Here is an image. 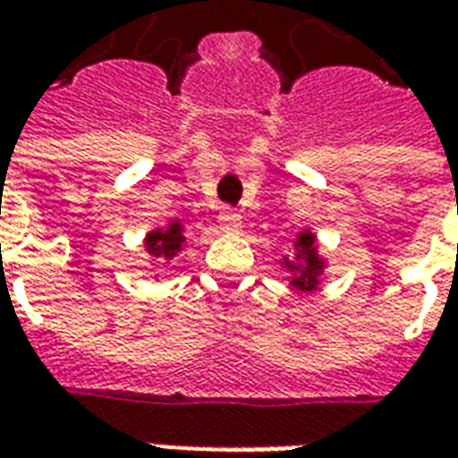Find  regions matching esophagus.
Instances as JSON below:
<instances>
[{
  "label": "esophagus",
  "mask_w": 458,
  "mask_h": 458,
  "mask_svg": "<svg viewBox=\"0 0 458 458\" xmlns=\"http://www.w3.org/2000/svg\"><path fill=\"white\" fill-rule=\"evenodd\" d=\"M218 225L223 233H238L240 225H242V220H240V216L235 213V210H223L218 216Z\"/></svg>",
  "instance_id": "34e87169"
}]
</instances>
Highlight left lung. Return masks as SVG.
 <instances>
[{
	"mask_svg": "<svg viewBox=\"0 0 458 458\" xmlns=\"http://www.w3.org/2000/svg\"><path fill=\"white\" fill-rule=\"evenodd\" d=\"M279 267L289 275V287L299 294H309L321 289V277L328 269V259L321 255L317 233L301 228L292 240L287 255H282Z\"/></svg>",
	"mask_w": 458,
	"mask_h": 458,
	"instance_id": "8db88e82",
	"label": "left lung"
}]
</instances>
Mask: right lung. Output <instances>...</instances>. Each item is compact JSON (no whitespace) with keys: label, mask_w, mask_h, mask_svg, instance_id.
<instances>
[{"label":"right lung","mask_w":458,"mask_h":458,"mask_svg":"<svg viewBox=\"0 0 458 458\" xmlns=\"http://www.w3.org/2000/svg\"><path fill=\"white\" fill-rule=\"evenodd\" d=\"M144 250L151 259H161L164 265H169L179 258L181 252L189 250V235L181 220H169L161 228L149 230L144 235Z\"/></svg>","instance_id":"obj_1"}]
</instances>
